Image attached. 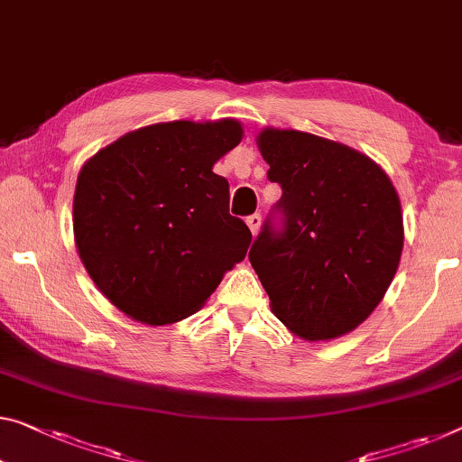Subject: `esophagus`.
Wrapping results in <instances>:
<instances>
[{
    "label": "esophagus",
    "mask_w": 462,
    "mask_h": 462,
    "mask_svg": "<svg viewBox=\"0 0 462 462\" xmlns=\"http://www.w3.org/2000/svg\"><path fill=\"white\" fill-rule=\"evenodd\" d=\"M245 223H247V226H250V231L254 233H258V229H260V223H262V217L258 215V212H255V215H250L245 218Z\"/></svg>",
    "instance_id": "obj_1"
}]
</instances>
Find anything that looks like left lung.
<instances>
[{
  "label": "left lung",
  "mask_w": 462,
  "mask_h": 462,
  "mask_svg": "<svg viewBox=\"0 0 462 462\" xmlns=\"http://www.w3.org/2000/svg\"><path fill=\"white\" fill-rule=\"evenodd\" d=\"M268 180L282 189L250 250L271 310L305 340L343 337L393 282L402 252L399 194L380 165L308 132L258 134Z\"/></svg>",
  "instance_id": "8db88e82"
}]
</instances>
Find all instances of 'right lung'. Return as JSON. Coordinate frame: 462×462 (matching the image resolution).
<instances>
[{
  "label": "right lung",
  "instance_id": "add662e5",
  "mask_svg": "<svg viewBox=\"0 0 462 462\" xmlns=\"http://www.w3.org/2000/svg\"><path fill=\"white\" fill-rule=\"evenodd\" d=\"M241 136L236 119L154 124L84 162L76 247L98 291L125 316L180 322L245 258L252 233L229 215V181L212 171Z\"/></svg>",
  "mask_w": 462,
  "mask_h": 462
}]
</instances>
